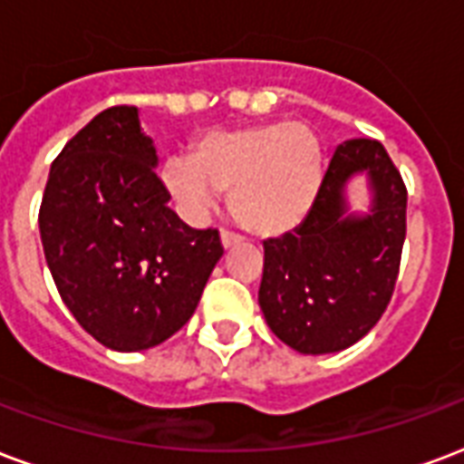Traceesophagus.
<instances>
[{"label":"esophagus","mask_w":464,"mask_h":464,"mask_svg":"<svg viewBox=\"0 0 464 464\" xmlns=\"http://www.w3.org/2000/svg\"><path fill=\"white\" fill-rule=\"evenodd\" d=\"M238 243H241V236H236V233H231V231H221L223 248L228 250V248H233V246H238Z\"/></svg>","instance_id":"1"}]
</instances>
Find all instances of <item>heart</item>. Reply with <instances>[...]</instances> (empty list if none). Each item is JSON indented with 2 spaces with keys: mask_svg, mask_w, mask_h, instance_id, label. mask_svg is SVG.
<instances>
[{
  "mask_svg": "<svg viewBox=\"0 0 464 464\" xmlns=\"http://www.w3.org/2000/svg\"><path fill=\"white\" fill-rule=\"evenodd\" d=\"M324 150L304 122H266L206 132L188 157H171L162 181L179 214L204 221L221 191L231 214L256 236L297 228L322 187Z\"/></svg>",
  "mask_w": 464,
  "mask_h": 464,
  "instance_id": "obj_1",
  "label": "heart"
}]
</instances>
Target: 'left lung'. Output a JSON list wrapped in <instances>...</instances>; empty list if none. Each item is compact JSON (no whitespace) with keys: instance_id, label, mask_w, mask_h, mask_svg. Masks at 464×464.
<instances>
[{"instance_id":"left-lung-1","label":"left lung","mask_w":464,"mask_h":464,"mask_svg":"<svg viewBox=\"0 0 464 464\" xmlns=\"http://www.w3.org/2000/svg\"><path fill=\"white\" fill-rule=\"evenodd\" d=\"M366 176L370 211L348 208L345 187ZM406 184L376 140L337 147L310 214L267 238L258 304L267 327L300 354H332L376 324L396 287L406 241Z\"/></svg>"}]
</instances>
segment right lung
Returning <instances> with one entry per match:
<instances>
[{"mask_svg":"<svg viewBox=\"0 0 464 464\" xmlns=\"http://www.w3.org/2000/svg\"><path fill=\"white\" fill-rule=\"evenodd\" d=\"M132 105L102 110L51 164L39 231L58 295L112 352H142L197 310L223 248L169 208Z\"/></svg>","mask_w":464,"mask_h":464,"instance_id":"obj_1","label":"right lung"}]
</instances>
